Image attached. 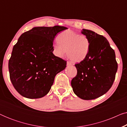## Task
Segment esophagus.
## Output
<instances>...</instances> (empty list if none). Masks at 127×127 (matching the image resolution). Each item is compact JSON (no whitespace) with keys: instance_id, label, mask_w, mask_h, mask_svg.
I'll return each instance as SVG.
<instances>
[{"instance_id":"1","label":"esophagus","mask_w":127,"mask_h":127,"mask_svg":"<svg viewBox=\"0 0 127 127\" xmlns=\"http://www.w3.org/2000/svg\"><path fill=\"white\" fill-rule=\"evenodd\" d=\"M71 65H72V64L70 62L67 61V66H71Z\"/></svg>"}]
</instances>
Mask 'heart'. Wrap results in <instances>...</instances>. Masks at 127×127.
<instances>
[{"label": "heart", "instance_id": "1", "mask_svg": "<svg viewBox=\"0 0 127 127\" xmlns=\"http://www.w3.org/2000/svg\"><path fill=\"white\" fill-rule=\"evenodd\" d=\"M58 42L53 45L54 52L59 57L65 55L74 62L84 60L89 51L90 42L84 34H79L70 30L64 31L58 34Z\"/></svg>", "mask_w": 127, "mask_h": 127}]
</instances>
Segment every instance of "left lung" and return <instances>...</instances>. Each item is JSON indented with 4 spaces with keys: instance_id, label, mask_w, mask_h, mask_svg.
<instances>
[{
    "instance_id": "obj_1",
    "label": "left lung",
    "mask_w": 127,
    "mask_h": 127,
    "mask_svg": "<svg viewBox=\"0 0 127 127\" xmlns=\"http://www.w3.org/2000/svg\"><path fill=\"white\" fill-rule=\"evenodd\" d=\"M81 33L89 39L90 48L86 58L75 64L77 73L71 86L79 98L94 99L112 87L118 65L115 52L105 37L88 29H83Z\"/></svg>"
}]
</instances>
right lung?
Masks as SVG:
<instances>
[{
	"label": "right lung",
	"instance_id": "add662e5",
	"mask_svg": "<svg viewBox=\"0 0 127 127\" xmlns=\"http://www.w3.org/2000/svg\"><path fill=\"white\" fill-rule=\"evenodd\" d=\"M61 26L34 27L22 33L13 47L8 61L10 78L17 91L25 98L36 99L47 94L55 76L66 61L53 54V41Z\"/></svg>",
	"mask_w": 127,
	"mask_h": 127
}]
</instances>
